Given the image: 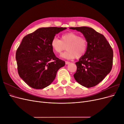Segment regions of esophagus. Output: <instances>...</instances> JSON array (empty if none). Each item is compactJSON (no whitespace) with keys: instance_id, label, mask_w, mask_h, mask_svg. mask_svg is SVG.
<instances>
[{"instance_id":"34e87169","label":"esophagus","mask_w":124,"mask_h":124,"mask_svg":"<svg viewBox=\"0 0 124 124\" xmlns=\"http://www.w3.org/2000/svg\"><path fill=\"white\" fill-rule=\"evenodd\" d=\"M65 63H66V65H68V64H69V63H70L69 62H67V61H66L65 62Z\"/></svg>"}]
</instances>
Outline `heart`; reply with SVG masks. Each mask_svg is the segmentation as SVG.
<instances>
[{
  "label": "heart",
  "instance_id": "b5f03b06",
  "mask_svg": "<svg viewBox=\"0 0 124 124\" xmlns=\"http://www.w3.org/2000/svg\"><path fill=\"white\" fill-rule=\"evenodd\" d=\"M50 44L53 50L57 53H61L66 46L67 51L61 56L69 59L81 58L86 54L88 48L87 40L72 31L62 35L61 40L56 37H53Z\"/></svg>",
  "mask_w": 124,
  "mask_h": 124
}]
</instances>
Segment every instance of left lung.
<instances>
[{"label": "left lung", "mask_w": 124, "mask_h": 124, "mask_svg": "<svg viewBox=\"0 0 124 124\" xmlns=\"http://www.w3.org/2000/svg\"><path fill=\"white\" fill-rule=\"evenodd\" d=\"M83 33L88 42L86 54L76 62L74 78L87 88L93 87L110 72L113 65V52L104 36L91 27H70Z\"/></svg>", "instance_id": "obj_1"}]
</instances>
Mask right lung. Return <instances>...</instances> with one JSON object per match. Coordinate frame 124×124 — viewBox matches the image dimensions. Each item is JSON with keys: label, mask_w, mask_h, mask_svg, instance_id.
I'll list each match as a JSON object with an SVG mask.
<instances>
[{"label": "right lung", "mask_w": 124, "mask_h": 124, "mask_svg": "<svg viewBox=\"0 0 124 124\" xmlns=\"http://www.w3.org/2000/svg\"><path fill=\"white\" fill-rule=\"evenodd\" d=\"M66 27H42L25 36L16 52L17 71L25 83L35 89H42L54 80L57 71L65 65L51 46L56 34Z\"/></svg>", "instance_id": "add662e5"}]
</instances>
